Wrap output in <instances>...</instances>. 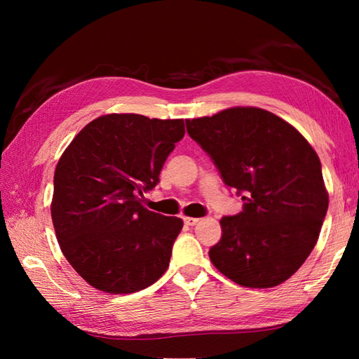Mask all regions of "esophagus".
<instances>
[{
    "instance_id": "34e87169",
    "label": "esophagus",
    "mask_w": 359,
    "mask_h": 359,
    "mask_svg": "<svg viewBox=\"0 0 359 359\" xmlns=\"http://www.w3.org/2000/svg\"><path fill=\"white\" fill-rule=\"evenodd\" d=\"M184 222L187 225H189V226H193V225H196L197 222H199V219H197V217H184Z\"/></svg>"
}]
</instances>
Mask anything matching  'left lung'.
Listing matches in <instances>:
<instances>
[{"label": "left lung", "instance_id": "8db88e82", "mask_svg": "<svg viewBox=\"0 0 359 359\" xmlns=\"http://www.w3.org/2000/svg\"><path fill=\"white\" fill-rule=\"evenodd\" d=\"M187 131L243 201L239 215L220 219L212 265L242 287L282 284L315 248L329 208L315 149L285 120L253 106L187 120Z\"/></svg>", "mask_w": 359, "mask_h": 359}]
</instances>
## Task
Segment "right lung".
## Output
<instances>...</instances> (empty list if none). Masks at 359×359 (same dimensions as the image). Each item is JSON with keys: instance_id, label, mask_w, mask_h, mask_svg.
Segmentation results:
<instances>
[{"instance_id": "add662e5", "label": "right lung", "mask_w": 359, "mask_h": 359, "mask_svg": "<svg viewBox=\"0 0 359 359\" xmlns=\"http://www.w3.org/2000/svg\"><path fill=\"white\" fill-rule=\"evenodd\" d=\"M184 135L182 118L108 114L83 128L60 157L52 222L67 262L89 285L135 293L170 266L184 222L147 210L140 196L158 184Z\"/></svg>"}]
</instances>
